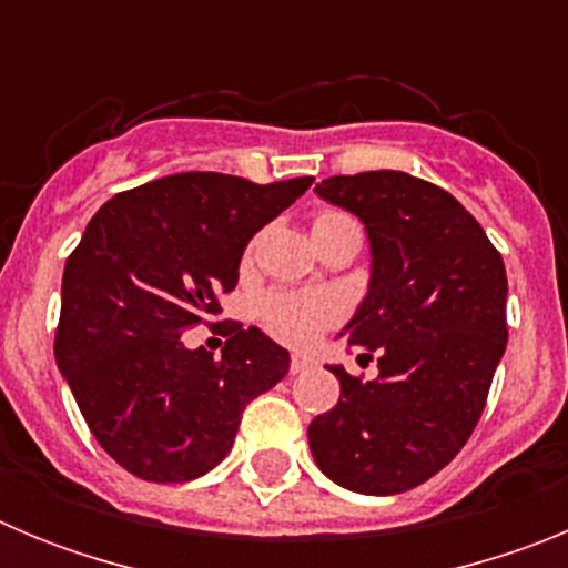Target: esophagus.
Listing matches in <instances>:
<instances>
[{"label": "esophagus", "mask_w": 568, "mask_h": 568, "mask_svg": "<svg viewBox=\"0 0 568 568\" xmlns=\"http://www.w3.org/2000/svg\"><path fill=\"white\" fill-rule=\"evenodd\" d=\"M315 366V358L313 355H293L290 358V375H301V373H307V369H313Z\"/></svg>", "instance_id": "1"}]
</instances>
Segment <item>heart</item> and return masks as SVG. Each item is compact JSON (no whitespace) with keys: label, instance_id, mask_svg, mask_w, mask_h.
<instances>
[{"label":"heart","instance_id":"obj_1","mask_svg":"<svg viewBox=\"0 0 568 568\" xmlns=\"http://www.w3.org/2000/svg\"><path fill=\"white\" fill-rule=\"evenodd\" d=\"M344 213H318L313 219V227L341 219ZM258 310V318L264 321V327L275 335V338L287 341L293 346H307L318 338L329 324L338 321V304H335L329 295L318 293H284V290H275V293H264L255 304Z\"/></svg>","mask_w":568,"mask_h":568}]
</instances>
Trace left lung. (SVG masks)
<instances>
[{
    "label": "left lung",
    "instance_id": "obj_1",
    "mask_svg": "<svg viewBox=\"0 0 568 568\" xmlns=\"http://www.w3.org/2000/svg\"><path fill=\"white\" fill-rule=\"evenodd\" d=\"M315 193L364 222L369 293L346 324L378 378L329 366L341 398L310 424L318 469L361 495L420 486L464 449L504 358L506 267L469 210L400 170L329 175Z\"/></svg>",
    "mask_w": 568,
    "mask_h": 568
}]
</instances>
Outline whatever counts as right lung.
Listing matches in <instances>:
<instances>
[{
  "mask_svg": "<svg viewBox=\"0 0 568 568\" xmlns=\"http://www.w3.org/2000/svg\"><path fill=\"white\" fill-rule=\"evenodd\" d=\"M313 184L175 173L102 204L62 275L57 355L93 438L150 484L222 464L244 406L278 384L290 353L261 329L227 327L222 358L182 333L222 313L247 241Z\"/></svg>",
  "mask_w": 568,
  "mask_h": 568,
  "instance_id": "right-lung-1",
  "label": "right lung"
}]
</instances>
